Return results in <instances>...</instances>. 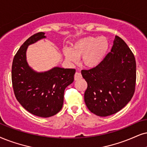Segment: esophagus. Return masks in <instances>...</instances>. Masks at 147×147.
Masks as SVG:
<instances>
[{
  "label": "esophagus",
  "instance_id": "1",
  "mask_svg": "<svg viewBox=\"0 0 147 147\" xmlns=\"http://www.w3.org/2000/svg\"><path fill=\"white\" fill-rule=\"evenodd\" d=\"M74 78H75V81H78V80L81 79V78H82V75H81V74L80 73V72H76L75 74V77H74Z\"/></svg>",
  "mask_w": 147,
  "mask_h": 147
}]
</instances>
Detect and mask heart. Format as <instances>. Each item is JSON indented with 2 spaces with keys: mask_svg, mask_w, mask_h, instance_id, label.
<instances>
[{
  "mask_svg": "<svg viewBox=\"0 0 147 147\" xmlns=\"http://www.w3.org/2000/svg\"><path fill=\"white\" fill-rule=\"evenodd\" d=\"M109 48V42L104 37L88 36L79 40L70 49H64L66 60L75 62L82 56L83 64L94 67L101 62Z\"/></svg>",
  "mask_w": 147,
  "mask_h": 147,
  "instance_id": "heart-1",
  "label": "heart"
}]
</instances>
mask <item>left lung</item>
<instances>
[{
    "instance_id": "obj_1",
    "label": "left lung",
    "mask_w": 147,
    "mask_h": 147,
    "mask_svg": "<svg viewBox=\"0 0 147 147\" xmlns=\"http://www.w3.org/2000/svg\"><path fill=\"white\" fill-rule=\"evenodd\" d=\"M87 83L85 105L91 112L107 117L121 110L135 92L136 64L125 42L115 36L111 51L96 67L81 70Z\"/></svg>"
}]
</instances>
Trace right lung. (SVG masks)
Returning <instances> with one entry per match:
<instances>
[{
  "label": "right lung",
  "mask_w": 147,
  "mask_h": 147,
  "mask_svg": "<svg viewBox=\"0 0 147 147\" xmlns=\"http://www.w3.org/2000/svg\"><path fill=\"white\" fill-rule=\"evenodd\" d=\"M45 33L33 34L24 42L12 64L11 80L16 99L31 114L49 117L62 109L66 87L73 82L75 68L55 67L49 71L36 72L26 62L28 46L45 38Z\"/></svg>",
  "instance_id": "right-lung-1"
}]
</instances>
